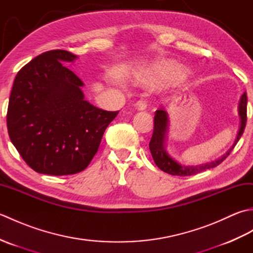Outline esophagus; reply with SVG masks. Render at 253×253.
Wrapping results in <instances>:
<instances>
[{
  "mask_svg": "<svg viewBox=\"0 0 253 253\" xmlns=\"http://www.w3.org/2000/svg\"><path fill=\"white\" fill-rule=\"evenodd\" d=\"M136 107L138 110H146L147 109V102L144 101L143 99H140L139 101H137V103H136Z\"/></svg>",
  "mask_w": 253,
  "mask_h": 253,
  "instance_id": "1",
  "label": "esophagus"
}]
</instances>
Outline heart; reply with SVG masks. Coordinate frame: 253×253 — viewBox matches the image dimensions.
I'll return each instance as SVG.
<instances>
[{
  "label": "heart",
  "mask_w": 253,
  "mask_h": 253,
  "mask_svg": "<svg viewBox=\"0 0 253 253\" xmlns=\"http://www.w3.org/2000/svg\"><path fill=\"white\" fill-rule=\"evenodd\" d=\"M185 78V73L181 69L177 68L174 63L169 61H160L154 65L151 76L149 78L150 82H157V80H163V79H169L173 80L175 83L181 82ZM116 83H118L116 80Z\"/></svg>",
  "instance_id": "obj_1"
}]
</instances>
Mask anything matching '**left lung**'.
<instances>
[{"instance_id":"obj_1","label":"left lung","mask_w":253,"mask_h":253,"mask_svg":"<svg viewBox=\"0 0 253 253\" xmlns=\"http://www.w3.org/2000/svg\"><path fill=\"white\" fill-rule=\"evenodd\" d=\"M239 115H240V128L238 131L237 138H236L235 143L228 150L226 154H224L222 158H219L216 161H213V162H209L206 164L197 165V166H185L181 165L178 162H176L174 159H171L168 152L165 151L164 147V141H165V136L166 131H168V125H169V118H168V113H166L162 107H160L159 110L155 111L154 115V127H153V133L151 137V140L149 143L150 151H151L152 158L154 160V163L157 164L160 169L163 171L174 176H191L196 175L198 173H201V171L213 169L215 166L221 164L223 161L226 159L230 152L233 151L236 144L239 141L240 137L243 136L245 131V127L247 124V94L246 92L241 95V99L239 102Z\"/></svg>"}]
</instances>
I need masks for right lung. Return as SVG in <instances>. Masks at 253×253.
Returning <instances> with one entry per match:
<instances>
[{
  "mask_svg": "<svg viewBox=\"0 0 253 253\" xmlns=\"http://www.w3.org/2000/svg\"><path fill=\"white\" fill-rule=\"evenodd\" d=\"M76 57L65 50L47 51L15 77L6 114L8 136L37 173L63 176L84 170L118 114L84 99V83L62 64Z\"/></svg>",
  "mask_w": 253,
  "mask_h": 253,
  "instance_id": "obj_1",
  "label": "right lung"
}]
</instances>
